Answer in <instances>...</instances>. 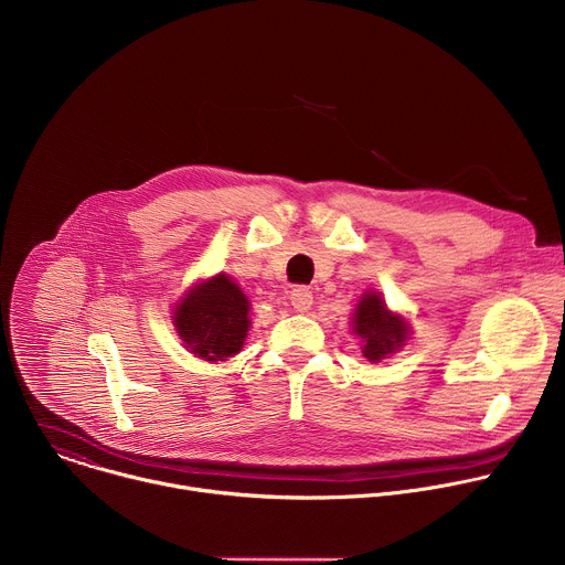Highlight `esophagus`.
Returning a JSON list of instances; mask_svg holds the SVG:
<instances>
[{
  "label": "esophagus",
  "instance_id": "34e87169",
  "mask_svg": "<svg viewBox=\"0 0 565 565\" xmlns=\"http://www.w3.org/2000/svg\"><path fill=\"white\" fill-rule=\"evenodd\" d=\"M289 300H291V307L296 311H307L311 307V302H313V296H311L309 287H296V289H291Z\"/></svg>",
  "mask_w": 565,
  "mask_h": 565
}]
</instances>
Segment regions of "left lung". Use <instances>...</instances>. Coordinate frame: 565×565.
<instances>
[{"mask_svg": "<svg viewBox=\"0 0 565 565\" xmlns=\"http://www.w3.org/2000/svg\"><path fill=\"white\" fill-rule=\"evenodd\" d=\"M354 333L363 338L365 359L379 363L405 343L407 327L403 318L387 311L379 294L367 291L354 311Z\"/></svg>", "mask_w": 565, "mask_h": 565, "instance_id": "obj_1", "label": "left lung"}]
</instances>
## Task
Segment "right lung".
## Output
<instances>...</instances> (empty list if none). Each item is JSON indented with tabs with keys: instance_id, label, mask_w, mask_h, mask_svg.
<instances>
[{
	"instance_id": "1",
	"label": "right lung",
	"mask_w": 565,
	"mask_h": 565,
	"mask_svg": "<svg viewBox=\"0 0 565 565\" xmlns=\"http://www.w3.org/2000/svg\"><path fill=\"white\" fill-rule=\"evenodd\" d=\"M175 329L184 345L206 361L241 352L249 331V300L224 274L195 285L175 309Z\"/></svg>"
}]
</instances>
